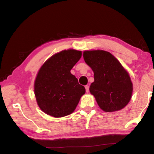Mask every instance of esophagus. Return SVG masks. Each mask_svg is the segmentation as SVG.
Masks as SVG:
<instances>
[{"label": "esophagus", "mask_w": 154, "mask_h": 154, "mask_svg": "<svg viewBox=\"0 0 154 154\" xmlns=\"http://www.w3.org/2000/svg\"><path fill=\"white\" fill-rule=\"evenodd\" d=\"M89 85H85V91H86V92L88 93V92H89Z\"/></svg>", "instance_id": "esophagus-1"}]
</instances>
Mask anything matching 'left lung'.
<instances>
[{"label": "left lung", "instance_id": "obj_1", "mask_svg": "<svg viewBox=\"0 0 154 154\" xmlns=\"http://www.w3.org/2000/svg\"><path fill=\"white\" fill-rule=\"evenodd\" d=\"M83 56L94 72V82L91 83L90 92L99 107L105 112L124 108L131 99L133 85L120 62L104 50L84 51Z\"/></svg>", "mask_w": 154, "mask_h": 154}]
</instances>
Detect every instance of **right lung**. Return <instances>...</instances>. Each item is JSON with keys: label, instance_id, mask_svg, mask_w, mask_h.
<instances>
[{"label": "right lung", "instance_id": "1", "mask_svg": "<svg viewBox=\"0 0 154 154\" xmlns=\"http://www.w3.org/2000/svg\"><path fill=\"white\" fill-rule=\"evenodd\" d=\"M82 55V51L63 50L47 60L40 68L34 92L37 105L44 113L62 118L76 109L85 89L71 73V70Z\"/></svg>", "mask_w": 154, "mask_h": 154}]
</instances>
